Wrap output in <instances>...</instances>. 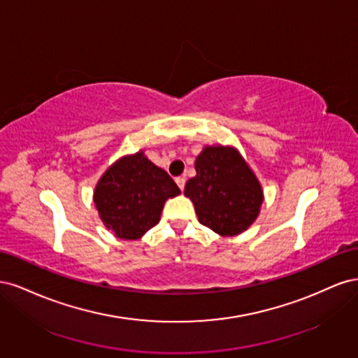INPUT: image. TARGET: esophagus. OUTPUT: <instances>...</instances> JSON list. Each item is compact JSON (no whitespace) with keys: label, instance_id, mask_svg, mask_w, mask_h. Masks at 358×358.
Masks as SVG:
<instances>
[{"label":"esophagus","instance_id":"1","mask_svg":"<svg viewBox=\"0 0 358 358\" xmlns=\"http://www.w3.org/2000/svg\"><path fill=\"white\" fill-rule=\"evenodd\" d=\"M175 180L178 183V187L180 188V191H183V188H185V179H183V178H176Z\"/></svg>","mask_w":358,"mask_h":358}]
</instances>
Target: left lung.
<instances>
[{
  "instance_id": "left-lung-1",
  "label": "left lung",
  "mask_w": 358,
  "mask_h": 358,
  "mask_svg": "<svg viewBox=\"0 0 358 358\" xmlns=\"http://www.w3.org/2000/svg\"><path fill=\"white\" fill-rule=\"evenodd\" d=\"M197 175L183 194L192 201L200 224L222 237L239 236L258 218L263 187L234 146H204L196 158Z\"/></svg>"
}]
</instances>
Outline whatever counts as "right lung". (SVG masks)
Wrapping results in <instances>:
<instances>
[{
	"label": "right lung",
	"instance_id": "right-lung-1",
	"mask_svg": "<svg viewBox=\"0 0 358 358\" xmlns=\"http://www.w3.org/2000/svg\"><path fill=\"white\" fill-rule=\"evenodd\" d=\"M179 194L167 171L138 150L116 159L103 173L92 197L107 230L117 239L137 241L159 222L164 203Z\"/></svg>",
	"mask_w": 358,
	"mask_h": 358
}]
</instances>
